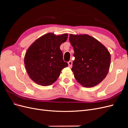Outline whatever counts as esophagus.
Here are the masks:
<instances>
[{
  "label": "esophagus",
  "instance_id": "1",
  "mask_svg": "<svg viewBox=\"0 0 128 128\" xmlns=\"http://www.w3.org/2000/svg\"><path fill=\"white\" fill-rule=\"evenodd\" d=\"M68 66L69 67H72V61H69L68 62Z\"/></svg>",
  "mask_w": 128,
  "mask_h": 128
}]
</instances>
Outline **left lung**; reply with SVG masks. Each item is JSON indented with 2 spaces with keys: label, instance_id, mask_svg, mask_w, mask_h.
<instances>
[{
  "label": "left lung",
  "instance_id": "left-lung-1",
  "mask_svg": "<svg viewBox=\"0 0 128 128\" xmlns=\"http://www.w3.org/2000/svg\"><path fill=\"white\" fill-rule=\"evenodd\" d=\"M75 59L72 70L78 83L91 88L102 82L109 72L110 54L96 38L86 34H69Z\"/></svg>",
  "mask_w": 128,
  "mask_h": 128
}]
</instances>
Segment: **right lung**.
I'll return each instance as SVG.
<instances>
[{"instance_id":"add662e5","label":"right lung","mask_w":128,"mask_h":128,"mask_svg":"<svg viewBox=\"0 0 128 128\" xmlns=\"http://www.w3.org/2000/svg\"><path fill=\"white\" fill-rule=\"evenodd\" d=\"M68 34L48 33L34 41L27 50L24 59L27 73L34 82L42 86L54 83L62 69L68 67L60 46L67 40Z\"/></svg>"}]
</instances>
